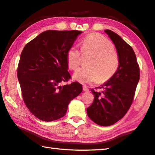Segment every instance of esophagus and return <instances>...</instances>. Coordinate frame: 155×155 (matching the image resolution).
Returning <instances> with one entry per match:
<instances>
[{
    "mask_svg": "<svg viewBox=\"0 0 155 155\" xmlns=\"http://www.w3.org/2000/svg\"><path fill=\"white\" fill-rule=\"evenodd\" d=\"M83 90H84V91H85V92H88L89 91V89L88 88L87 86H83Z\"/></svg>",
    "mask_w": 155,
    "mask_h": 155,
    "instance_id": "1",
    "label": "esophagus"
}]
</instances>
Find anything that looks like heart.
Returning <instances> with one entry per match:
<instances>
[{"label": "heart", "instance_id": "1", "mask_svg": "<svg viewBox=\"0 0 155 155\" xmlns=\"http://www.w3.org/2000/svg\"><path fill=\"white\" fill-rule=\"evenodd\" d=\"M83 54H92L87 62V67L78 69L73 78L84 84H91L99 81L104 83L113 77L118 69L120 61L114 45L102 35L93 33L85 37L81 42ZM81 61V53L76 46L73 45L67 52L68 67L75 70Z\"/></svg>", "mask_w": 155, "mask_h": 155}]
</instances>
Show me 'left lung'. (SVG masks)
I'll use <instances>...</instances> for the list:
<instances>
[{
  "mask_svg": "<svg viewBox=\"0 0 155 155\" xmlns=\"http://www.w3.org/2000/svg\"><path fill=\"white\" fill-rule=\"evenodd\" d=\"M104 32L115 45L120 64L113 77L98 87L104 89L102 92L91 89L94 99L87 114L94 123L107 127L120 120L131 107L140 80V67L131 46L110 30Z\"/></svg>",
  "mask_w": 155,
  "mask_h": 155,
  "instance_id": "obj_1",
  "label": "left lung"
}]
</instances>
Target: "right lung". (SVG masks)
Here are the masks:
<instances>
[{"mask_svg":"<svg viewBox=\"0 0 155 155\" xmlns=\"http://www.w3.org/2000/svg\"><path fill=\"white\" fill-rule=\"evenodd\" d=\"M82 31L43 32L24 46L18 67L24 104L41 120L50 122L66 114L68 105L82 93V86L68 82L67 52Z\"/></svg>","mask_w":155,"mask_h":155,"instance_id":"1","label":"right lung"}]
</instances>
